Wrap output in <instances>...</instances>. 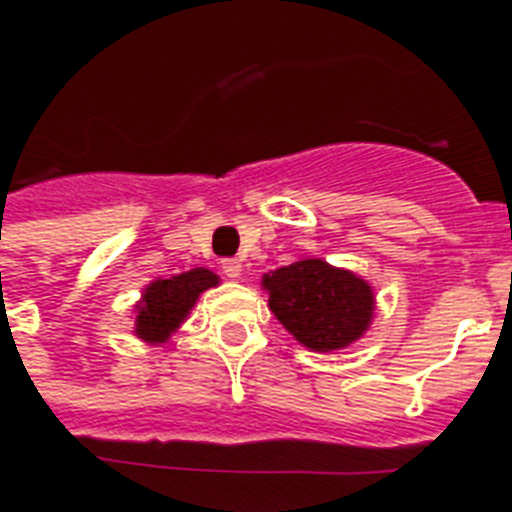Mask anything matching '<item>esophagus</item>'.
<instances>
[{"instance_id": "esophagus-1", "label": "esophagus", "mask_w": 512, "mask_h": 512, "mask_svg": "<svg viewBox=\"0 0 512 512\" xmlns=\"http://www.w3.org/2000/svg\"><path fill=\"white\" fill-rule=\"evenodd\" d=\"M221 270H224L226 278H231V281H237L239 275H242V262L234 260V257H229V260L221 262Z\"/></svg>"}]
</instances>
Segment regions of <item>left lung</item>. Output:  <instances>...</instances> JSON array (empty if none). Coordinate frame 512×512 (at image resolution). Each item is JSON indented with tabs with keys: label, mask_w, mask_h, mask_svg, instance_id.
Returning a JSON list of instances; mask_svg holds the SVG:
<instances>
[{
	"label": "left lung",
	"mask_w": 512,
	"mask_h": 512,
	"mask_svg": "<svg viewBox=\"0 0 512 512\" xmlns=\"http://www.w3.org/2000/svg\"><path fill=\"white\" fill-rule=\"evenodd\" d=\"M262 288L275 319L314 353L361 340L376 309L371 283L317 257L262 275Z\"/></svg>",
	"instance_id": "8db88e82"
}]
</instances>
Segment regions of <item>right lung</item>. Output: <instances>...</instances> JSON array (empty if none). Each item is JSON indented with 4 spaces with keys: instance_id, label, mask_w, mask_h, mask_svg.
Instances as JSON below:
<instances>
[{
    "instance_id": "1",
    "label": "right lung",
    "mask_w": 512,
    "mask_h": 512,
    "mask_svg": "<svg viewBox=\"0 0 512 512\" xmlns=\"http://www.w3.org/2000/svg\"><path fill=\"white\" fill-rule=\"evenodd\" d=\"M213 286H219V275L206 268H193L149 283L136 304V337L151 345L167 342L188 319L198 296Z\"/></svg>"
}]
</instances>
